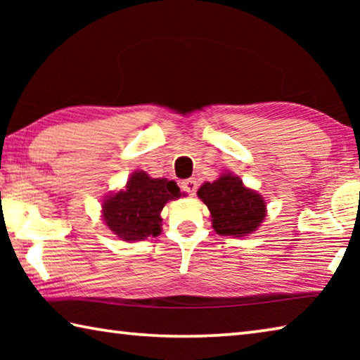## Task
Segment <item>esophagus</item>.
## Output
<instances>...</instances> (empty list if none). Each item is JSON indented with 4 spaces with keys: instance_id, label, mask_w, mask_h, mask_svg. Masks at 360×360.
Listing matches in <instances>:
<instances>
[{
    "instance_id": "34e87169",
    "label": "esophagus",
    "mask_w": 360,
    "mask_h": 360,
    "mask_svg": "<svg viewBox=\"0 0 360 360\" xmlns=\"http://www.w3.org/2000/svg\"><path fill=\"white\" fill-rule=\"evenodd\" d=\"M182 191H186L188 195H195L197 192V181L195 179H186L182 181Z\"/></svg>"
}]
</instances>
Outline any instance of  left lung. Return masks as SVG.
<instances>
[{
	"label": "left lung",
	"mask_w": 360,
	"mask_h": 360,
	"mask_svg": "<svg viewBox=\"0 0 360 360\" xmlns=\"http://www.w3.org/2000/svg\"><path fill=\"white\" fill-rule=\"evenodd\" d=\"M198 198L208 206L211 225L221 236H248L266 217V202L259 192L243 184L240 176L225 172L198 188Z\"/></svg>",
	"instance_id": "8db88e82"
}]
</instances>
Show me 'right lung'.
Masks as SVG:
<instances>
[{
	"instance_id": "obj_1",
	"label": "right lung",
	"mask_w": 360,
	"mask_h": 360,
	"mask_svg": "<svg viewBox=\"0 0 360 360\" xmlns=\"http://www.w3.org/2000/svg\"><path fill=\"white\" fill-rule=\"evenodd\" d=\"M181 195L184 193L174 181L150 178L143 169H136L124 187L103 198L101 219L122 241H143L160 235L163 206Z\"/></svg>"
}]
</instances>
